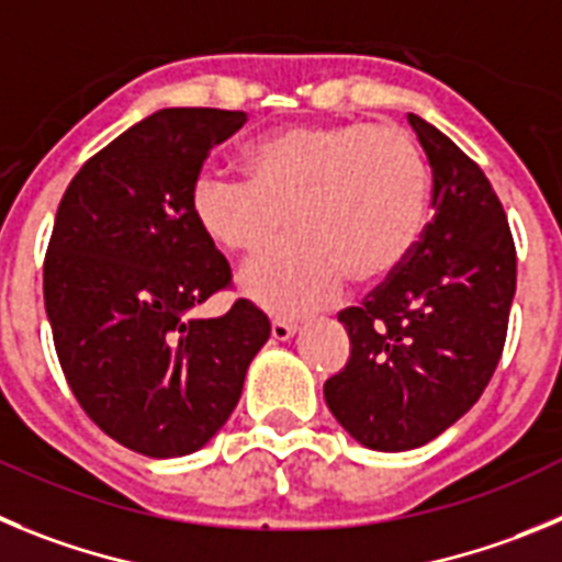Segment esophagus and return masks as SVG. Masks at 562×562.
<instances>
[{
    "mask_svg": "<svg viewBox=\"0 0 562 562\" xmlns=\"http://www.w3.org/2000/svg\"><path fill=\"white\" fill-rule=\"evenodd\" d=\"M296 330H300L296 322H288V318H274V322H271V338H274V341H288Z\"/></svg>",
    "mask_w": 562,
    "mask_h": 562,
    "instance_id": "esophagus-1",
    "label": "esophagus"
}]
</instances>
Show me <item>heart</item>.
<instances>
[{
    "label": "heart",
    "mask_w": 562,
    "mask_h": 562,
    "mask_svg": "<svg viewBox=\"0 0 562 562\" xmlns=\"http://www.w3.org/2000/svg\"><path fill=\"white\" fill-rule=\"evenodd\" d=\"M246 173H201L193 215L237 255L271 249L293 215L302 235L240 274L246 296L271 313L316 311L350 274H392L426 229L428 165L401 125H288L246 150Z\"/></svg>",
    "instance_id": "1"
}]
</instances>
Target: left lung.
I'll list each match as a JSON object with an SVG mask.
<instances>
[{
	"label": "left lung",
	"mask_w": 562,
	"mask_h": 562,
	"mask_svg": "<svg viewBox=\"0 0 562 562\" xmlns=\"http://www.w3.org/2000/svg\"><path fill=\"white\" fill-rule=\"evenodd\" d=\"M408 125L434 176V218L412 255L338 322L347 367L325 383L333 417L372 451H412L482 397L507 338L515 244L487 176L417 114Z\"/></svg>",
	"instance_id": "1"
}]
</instances>
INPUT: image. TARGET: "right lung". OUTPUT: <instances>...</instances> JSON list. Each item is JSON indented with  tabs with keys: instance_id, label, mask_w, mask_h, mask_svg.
Segmentation results:
<instances>
[{
	"instance_id": "1",
	"label": "right lung",
	"mask_w": 562,
	"mask_h": 562,
	"mask_svg": "<svg viewBox=\"0 0 562 562\" xmlns=\"http://www.w3.org/2000/svg\"><path fill=\"white\" fill-rule=\"evenodd\" d=\"M244 111L161 109L86 161L60 199L44 305L69 389L100 431L154 459L195 453L224 428L269 316L237 300L226 257L193 215V184Z\"/></svg>"
}]
</instances>
